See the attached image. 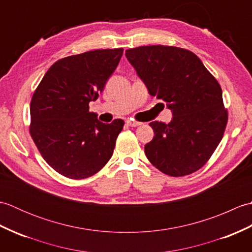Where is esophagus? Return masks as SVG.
<instances>
[{
	"label": "esophagus",
	"instance_id": "obj_1",
	"mask_svg": "<svg viewBox=\"0 0 252 252\" xmlns=\"http://www.w3.org/2000/svg\"><path fill=\"white\" fill-rule=\"evenodd\" d=\"M126 125L130 126H141V122H137L134 120H126Z\"/></svg>",
	"mask_w": 252,
	"mask_h": 252
}]
</instances>
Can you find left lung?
<instances>
[{
  "instance_id": "obj_1",
  "label": "left lung",
  "mask_w": 252,
  "mask_h": 252,
  "mask_svg": "<svg viewBox=\"0 0 252 252\" xmlns=\"http://www.w3.org/2000/svg\"><path fill=\"white\" fill-rule=\"evenodd\" d=\"M148 93L163 100L172 120L153 121L155 136L145 154L171 176L199 170L220 144L227 123L222 89L194 53L181 47L151 45L126 51Z\"/></svg>"
}]
</instances>
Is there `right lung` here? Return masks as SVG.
Listing matches in <instances>:
<instances>
[{"label": "right lung", "instance_id": "1", "mask_svg": "<svg viewBox=\"0 0 252 252\" xmlns=\"http://www.w3.org/2000/svg\"><path fill=\"white\" fill-rule=\"evenodd\" d=\"M123 49L95 50L57 61L44 74L30 104V134L56 172L81 180L104 167L125 122H100L89 103L98 98Z\"/></svg>", "mask_w": 252, "mask_h": 252}]
</instances>
